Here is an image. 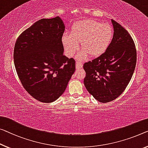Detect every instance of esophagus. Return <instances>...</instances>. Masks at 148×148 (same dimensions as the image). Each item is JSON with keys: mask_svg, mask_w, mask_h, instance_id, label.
Instances as JSON below:
<instances>
[{"mask_svg": "<svg viewBox=\"0 0 148 148\" xmlns=\"http://www.w3.org/2000/svg\"><path fill=\"white\" fill-rule=\"evenodd\" d=\"M83 67V64L82 63H81L80 62H76V68L77 70L78 69H80Z\"/></svg>", "mask_w": 148, "mask_h": 148, "instance_id": "esophagus-1", "label": "esophagus"}]
</instances>
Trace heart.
<instances>
[{
	"label": "heart",
	"instance_id": "obj_1",
	"mask_svg": "<svg viewBox=\"0 0 148 148\" xmlns=\"http://www.w3.org/2000/svg\"><path fill=\"white\" fill-rule=\"evenodd\" d=\"M113 35V28L109 24L93 19L82 20L74 24L70 34H63L62 42L68 56H73L81 42L82 50L76 58L84 60L89 55L96 57L103 54L111 44Z\"/></svg>",
	"mask_w": 148,
	"mask_h": 148
}]
</instances>
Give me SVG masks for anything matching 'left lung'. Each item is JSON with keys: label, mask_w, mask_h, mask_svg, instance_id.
<instances>
[{"label": "left lung", "mask_w": 148, "mask_h": 148, "mask_svg": "<svg viewBox=\"0 0 148 148\" xmlns=\"http://www.w3.org/2000/svg\"><path fill=\"white\" fill-rule=\"evenodd\" d=\"M113 38L103 54L84 64V84L88 92L100 102L115 100L130 81L136 64L133 39L120 24L111 20Z\"/></svg>", "instance_id": "obj_1"}]
</instances>
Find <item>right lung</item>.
<instances>
[{"label":"right lung","mask_w":148,"mask_h":148,"mask_svg":"<svg viewBox=\"0 0 148 148\" xmlns=\"http://www.w3.org/2000/svg\"><path fill=\"white\" fill-rule=\"evenodd\" d=\"M61 18H43L20 35L15 43L14 62L28 93L44 103L56 100L65 91L75 72V61L64 55Z\"/></svg>","instance_id":"1"}]
</instances>
